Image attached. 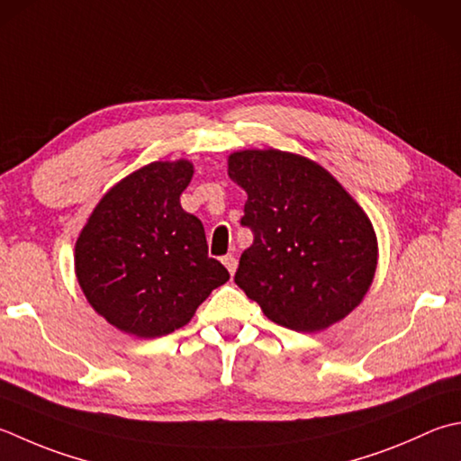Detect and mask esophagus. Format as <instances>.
<instances>
[{"instance_id":"34e87169","label":"esophagus","mask_w":461,"mask_h":461,"mask_svg":"<svg viewBox=\"0 0 461 461\" xmlns=\"http://www.w3.org/2000/svg\"><path fill=\"white\" fill-rule=\"evenodd\" d=\"M221 261H223V266L228 267V272H230L231 276L236 274V269H238V258H236V256L228 254V256H223V258H221Z\"/></svg>"}]
</instances>
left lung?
Masks as SVG:
<instances>
[{"label":"left lung","mask_w":461,"mask_h":461,"mask_svg":"<svg viewBox=\"0 0 461 461\" xmlns=\"http://www.w3.org/2000/svg\"><path fill=\"white\" fill-rule=\"evenodd\" d=\"M228 176L248 194L254 233L236 284L267 320L321 331L354 312L374 282L377 238L367 213L326 167L282 149H241Z\"/></svg>","instance_id":"8db88e82"}]
</instances>
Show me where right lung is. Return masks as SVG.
<instances>
[{"label": "right lung", "mask_w": 461, "mask_h": 461, "mask_svg": "<svg viewBox=\"0 0 461 461\" xmlns=\"http://www.w3.org/2000/svg\"><path fill=\"white\" fill-rule=\"evenodd\" d=\"M187 159L151 161L107 189L76 241V277L87 303L123 333L151 339L184 328L230 279L207 256L202 221L179 195Z\"/></svg>", "instance_id": "obj_1"}]
</instances>
